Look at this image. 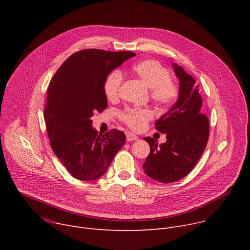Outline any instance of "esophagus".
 <instances>
[{
    "label": "esophagus",
    "instance_id": "esophagus-1",
    "mask_svg": "<svg viewBox=\"0 0 250 250\" xmlns=\"http://www.w3.org/2000/svg\"><path fill=\"white\" fill-rule=\"evenodd\" d=\"M125 135H126V140L127 141H133V140H137L138 139V137L135 134H133V133H131L129 131H127L125 133Z\"/></svg>",
    "mask_w": 250,
    "mask_h": 250
}]
</instances>
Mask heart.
I'll return each mask as SVG.
<instances>
[{"mask_svg":"<svg viewBox=\"0 0 250 250\" xmlns=\"http://www.w3.org/2000/svg\"><path fill=\"white\" fill-rule=\"evenodd\" d=\"M134 75L150 89L151 99L161 106L171 105L179 95L177 84L170 78L169 71L158 61L147 59L136 63L132 67ZM123 83L122 74L118 71L110 73L104 82V93L110 102H116L120 97ZM122 121L131 129H145L152 119V113L146 109H126L121 114Z\"/></svg>","mask_w":250,"mask_h":250,"instance_id":"b5f03b06","label":"heart"}]
</instances>
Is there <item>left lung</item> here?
Segmentation results:
<instances>
[{
  "mask_svg": "<svg viewBox=\"0 0 250 250\" xmlns=\"http://www.w3.org/2000/svg\"><path fill=\"white\" fill-rule=\"evenodd\" d=\"M179 79V97L172 108L156 123L155 128L166 133V142L145 137L150 153L144 163L145 173L155 181L172 183L182 179L195 167L208 139V119L202 114V98L195 79L173 63Z\"/></svg>",
  "mask_w": 250,
  "mask_h": 250,
  "instance_id": "left-lung-1",
  "label": "left lung"
}]
</instances>
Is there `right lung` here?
Instances as JSON below:
<instances>
[{"label":"right lung","instance_id":"right-lung-1","mask_svg":"<svg viewBox=\"0 0 250 250\" xmlns=\"http://www.w3.org/2000/svg\"><path fill=\"white\" fill-rule=\"evenodd\" d=\"M133 56L130 51L80 50L65 60L49 83L43 115L50 146L78 180L93 181L104 175L125 145L123 131L98 134L91 118L108 104L106 76Z\"/></svg>","mask_w":250,"mask_h":250}]
</instances>
